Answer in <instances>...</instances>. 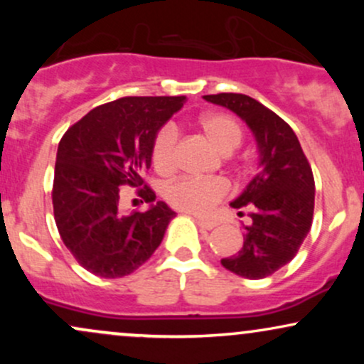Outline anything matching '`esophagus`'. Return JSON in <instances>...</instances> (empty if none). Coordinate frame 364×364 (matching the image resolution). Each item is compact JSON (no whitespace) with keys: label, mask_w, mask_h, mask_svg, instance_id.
Instances as JSON below:
<instances>
[{"label":"esophagus","mask_w":364,"mask_h":364,"mask_svg":"<svg viewBox=\"0 0 364 364\" xmlns=\"http://www.w3.org/2000/svg\"><path fill=\"white\" fill-rule=\"evenodd\" d=\"M196 223H198L200 228L208 229V231H210V229H214L215 225H217V220H214V219H203V217H198V219H196Z\"/></svg>","instance_id":"1"}]
</instances>
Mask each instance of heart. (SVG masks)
Listing matches in <instances>:
<instances>
[{
    "mask_svg": "<svg viewBox=\"0 0 364 364\" xmlns=\"http://www.w3.org/2000/svg\"><path fill=\"white\" fill-rule=\"evenodd\" d=\"M200 129L220 154H232L241 145L243 132L240 124L223 112H208L198 121ZM176 144L178 129L168 124L157 133L152 144V164L159 174L168 176L176 169ZM229 193L225 179L210 178H179L166 186L164 198L169 205L183 212L202 215L207 214L215 203H219Z\"/></svg>",
    "mask_w": 364,
    "mask_h": 364,
    "instance_id": "b5f03b06",
    "label": "heart"
}]
</instances>
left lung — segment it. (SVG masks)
<instances>
[{
  "mask_svg": "<svg viewBox=\"0 0 364 364\" xmlns=\"http://www.w3.org/2000/svg\"><path fill=\"white\" fill-rule=\"evenodd\" d=\"M203 99L240 116L258 147L257 176L231 202L240 215L248 210L243 246L220 263L241 277H269L296 257L310 232L315 208L310 162L289 124L250 95L215 94Z\"/></svg>",
  "mask_w": 364,
  "mask_h": 364,
  "instance_id": "left-lung-1",
  "label": "left lung"
}]
</instances>
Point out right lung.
<instances>
[{
	"mask_svg": "<svg viewBox=\"0 0 364 364\" xmlns=\"http://www.w3.org/2000/svg\"><path fill=\"white\" fill-rule=\"evenodd\" d=\"M186 102L179 97H121L87 112L58 145L53 208L58 231L85 270L104 279L135 272L152 257L176 212L157 202L141 173L152 164L159 129ZM123 184L151 207L122 210Z\"/></svg>",
	"mask_w": 364,
	"mask_h": 364,
	"instance_id": "add662e5",
	"label": "right lung"
}]
</instances>
